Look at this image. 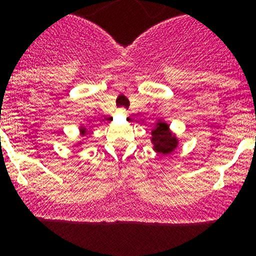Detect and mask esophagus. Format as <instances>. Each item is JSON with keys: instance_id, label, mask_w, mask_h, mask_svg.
I'll list each match as a JSON object with an SVG mask.
<instances>
[{"instance_id": "34e87169", "label": "esophagus", "mask_w": 256, "mask_h": 256, "mask_svg": "<svg viewBox=\"0 0 256 256\" xmlns=\"http://www.w3.org/2000/svg\"><path fill=\"white\" fill-rule=\"evenodd\" d=\"M118 116H120V117H122V118H126V117H128V112L125 110V108H120V110H118Z\"/></svg>"}]
</instances>
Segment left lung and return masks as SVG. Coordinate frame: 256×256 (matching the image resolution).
Returning <instances> with one entry per match:
<instances>
[{
    "label": "left lung",
    "mask_w": 256,
    "mask_h": 256,
    "mask_svg": "<svg viewBox=\"0 0 256 256\" xmlns=\"http://www.w3.org/2000/svg\"><path fill=\"white\" fill-rule=\"evenodd\" d=\"M152 143L156 152L168 154L176 148L178 139L171 134L166 122H158L152 130Z\"/></svg>",
    "instance_id": "1"
}]
</instances>
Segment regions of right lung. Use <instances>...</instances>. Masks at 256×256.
<instances>
[{"label": "right lung", "instance_id": "right-lung-1", "mask_svg": "<svg viewBox=\"0 0 256 256\" xmlns=\"http://www.w3.org/2000/svg\"><path fill=\"white\" fill-rule=\"evenodd\" d=\"M85 131H86V128H82V134H85Z\"/></svg>", "mask_w": 256, "mask_h": 256}]
</instances>
